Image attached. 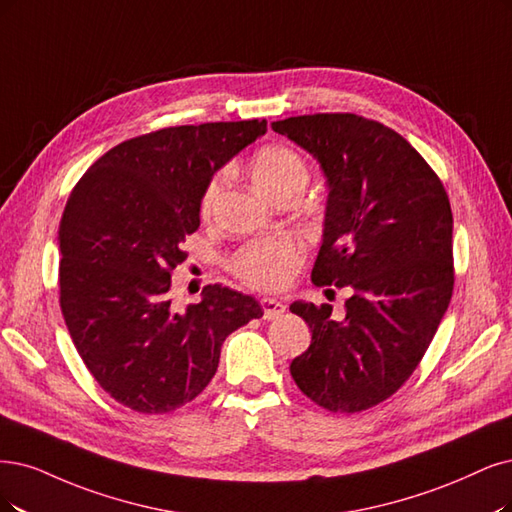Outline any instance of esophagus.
Masks as SVG:
<instances>
[{"mask_svg": "<svg viewBox=\"0 0 512 512\" xmlns=\"http://www.w3.org/2000/svg\"><path fill=\"white\" fill-rule=\"evenodd\" d=\"M261 308H263V318L266 320H274V318L282 316V312H285V304L278 299H272V297H263Z\"/></svg>", "mask_w": 512, "mask_h": 512, "instance_id": "obj_1", "label": "esophagus"}]
</instances>
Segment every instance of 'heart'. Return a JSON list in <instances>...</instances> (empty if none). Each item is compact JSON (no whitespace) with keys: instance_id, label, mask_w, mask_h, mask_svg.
<instances>
[{"instance_id":"obj_1","label":"heart","mask_w":512,"mask_h":512,"mask_svg":"<svg viewBox=\"0 0 512 512\" xmlns=\"http://www.w3.org/2000/svg\"><path fill=\"white\" fill-rule=\"evenodd\" d=\"M253 181L263 194L276 198L287 189H304L308 183V166L297 151L285 145L261 147L251 160ZM227 181V168H219L208 177L198 200L202 217L213 213ZM301 263L299 244L291 238H270L246 244L232 259V272L249 287L261 291H278L293 278Z\"/></svg>"}]
</instances>
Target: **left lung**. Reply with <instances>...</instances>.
<instances>
[{"mask_svg": "<svg viewBox=\"0 0 512 512\" xmlns=\"http://www.w3.org/2000/svg\"><path fill=\"white\" fill-rule=\"evenodd\" d=\"M320 162L329 185L316 287H350L346 316L295 301L312 344L297 388L333 413L384 403L420 365L453 293V215L430 164L392 128L356 113L272 124Z\"/></svg>", "mask_w": 512, "mask_h": 512, "instance_id": "obj_1", "label": "left lung"}]
</instances>
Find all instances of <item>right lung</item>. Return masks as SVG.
Instances as JSON below:
<instances>
[{
    "label": "right lung",
    "instance_id": "add662e5",
    "mask_svg": "<svg viewBox=\"0 0 512 512\" xmlns=\"http://www.w3.org/2000/svg\"><path fill=\"white\" fill-rule=\"evenodd\" d=\"M266 130V120L160 128L111 147L71 189L61 312L86 369L120 405L154 415L194 401L225 337L263 316L255 297L221 285L177 312L170 276L200 227L204 183Z\"/></svg>",
    "mask_w": 512,
    "mask_h": 512
}]
</instances>
